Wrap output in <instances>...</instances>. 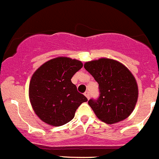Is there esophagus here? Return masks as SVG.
Returning <instances> with one entry per match:
<instances>
[{
    "label": "esophagus",
    "instance_id": "obj_1",
    "mask_svg": "<svg viewBox=\"0 0 159 159\" xmlns=\"http://www.w3.org/2000/svg\"><path fill=\"white\" fill-rule=\"evenodd\" d=\"M84 95H85V96L87 97V99H89V98H90V92H89L88 90H87V91H86L85 93H84Z\"/></svg>",
    "mask_w": 159,
    "mask_h": 159
}]
</instances>
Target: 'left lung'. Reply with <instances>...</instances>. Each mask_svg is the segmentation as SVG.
<instances>
[{
	"label": "left lung",
	"instance_id": "left-lung-1",
	"mask_svg": "<svg viewBox=\"0 0 159 159\" xmlns=\"http://www.w3.org/2000/svg\"><path fill=\"white\" fill-rule=\"evenodd\" d=\"M84 68L98 84L99 97L88 101L97 117L108 124L126 119L138 98L137 82L129 69L108 58L86 62Z\"/></svg>",
	"mask_w": 159,
	"mask_h": 159
}]
</instances>
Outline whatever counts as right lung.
Wrapping results in <instances>:
<instances>
[{"label":"right lung","mask_w":159,"mask_h":159,"mask_svg":"<svg viewBox=\"0 0 159 159\" xmlns=\"http://www.w3.org/2000/svg\"><path fill=\"white\" fill-rule=\"evenodd\" d=\"M83 67L81 61L59 57L42 65L33 75L29 94L33 110L46 123L54 126L70 122L78 107L87 101L71 81Z\"/></svg>","instance_id":"right-lung-1"}]
</instances>
